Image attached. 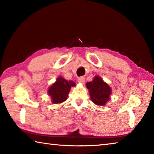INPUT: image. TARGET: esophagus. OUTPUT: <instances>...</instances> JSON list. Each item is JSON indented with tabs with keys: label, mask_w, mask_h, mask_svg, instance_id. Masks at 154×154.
Listing matches in <instances>:
<instances>
[{
	"label": "esophagus",
	"mask_w": 154,
	"mask_h": 154,
	"mask_svg": "<svg viewBox=\"0 0 154 154\" xmlns=\"http://www.w3.org/2000/svg\"><path fill=\"white\" fill-rule=\"evenodd\" d=\"M77 81H78V82H79V83L83 84V83H84V82H85V78H84V77H80L78 78Z\"/></svg>",
	"instance_id": "1"
}]
</instances>
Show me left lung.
I'll return each instance as SVG.
<instances>
[{
  "label": "left lung",
  "mask_w": 154,
  "mask_h": 154,
  "mask_svg": "<svg viewBox=\"0 0 154 154\" xmlns=\"http://www.w3.org/2000/svg\"><path fill=\"white\" fill-rule=\"evenodd\" d=\"M86 88L89 91L91 100L95 105L104 106L110 100L111 88L98 75L94 77L92 82L86 83Z\"/></svg>",
  "instance_id": "left-lung-1"
}]
</instances>
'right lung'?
Instances as JSON below:
<instances>
[{
	"label": "right lung",
	"instance_id": "obj_1",
	"mask_svg": "<svg viewBox=\"0 0 154 154\" xmlns=\"http://www.w3.org/2000/svg\"><path fill=\"white\" fill-rule=\"evenodd\" d=\"M75 85V83L64 79L62 77H58L56 82L48 88V94L50 96L53 104H60L67 99L68 95L71 87Z\"/></svg>",
	"mask_w": 154,
	"mask_h": 154
}]
</instances>
